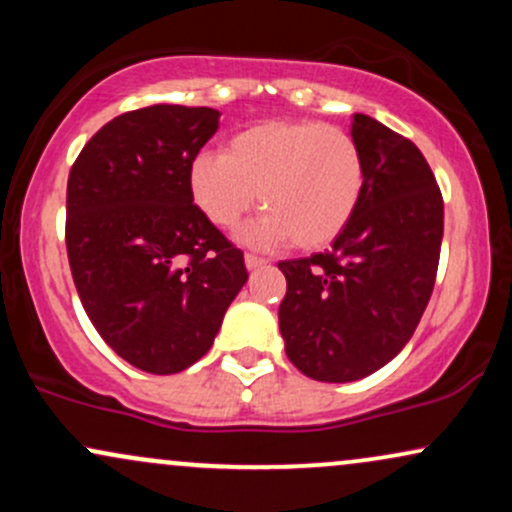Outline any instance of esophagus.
<instances>
[{
	"mask_svg": "<svg viewBox=\"0 0 512 512\" xmlns=\"http://www.w3.org/2000/svg\"><path fill=\"white\" fill-rule=\"evenodd\" d=\"M264 264H267V260H262V257H257V255H245V267H248L250 272H255V269L264 267Z\"/></svg>",
	"mask_w": 512,
	"mask_h": 512,
	"instance_id": "obj_1",
	"label": "esophagus"
}]
</instances>
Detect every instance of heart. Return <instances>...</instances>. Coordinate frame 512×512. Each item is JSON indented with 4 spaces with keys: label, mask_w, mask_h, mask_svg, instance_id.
Listing matches in <instances>:
<instances>
[{
    "label": "heart",
    "mask_w": 512,
    "mask_h": 512,
    "mask_svg": "<svg viewBox=\"0 0 512 512\" xmlns=\"http://www.w3.org/2000/svg\"><path fill=\"white\" fill-rule=\"evenodd\" d=\"M195 207L216 228L238 226L257 207L264 216L245 240L301 250L332 245L354 221L366 192L361 146L342 127L317 120H264L233 134L221 156L199 154L187 170Z\"/></svg>",
    "instance_id": "b5f03b06"
}]
</instances>
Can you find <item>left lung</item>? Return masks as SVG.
I'll return each instance as SVG.
<instances>
[{
  "mask_svg": "<svg viewBox=\"0 0 512 512\" xmlns=\"http://www.w3.org/2000/svg\"><path fill=\"white\" fill-rule=\"evenodd\" d=\"M366 161V192L332 250L279 262L286 356L320 383H351L409 342L436 284L443 197L424 154L383 122H351Z\"/></svg>",
  "mask_w": 512,
  "mask_h": 512,
  "instance_id": "obj_1",
  "label": "left lung"
}]
</instances>
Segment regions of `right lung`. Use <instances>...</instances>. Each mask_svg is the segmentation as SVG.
I'll use <instances>...</instances> for the list:
<instances>
[{
	"instance_id": "right-lung-1",
	"label": "right lung",
	"mask_w": 512,
	"mask_h": 512,
	"mask_svg": "<svg viewBox=\"0 0 512 512\" xmlns=\"http://www.w3.org/2000/svg\"><path fill=\"white\" fill-rule=\"evenodd\" d=\"M219 115L185 105L117 115L69 170L67 255L81 305L105 344L144 373H180L207 354L248 281L243 252L187 187Z\"/></svg>"
}]
</instances>
